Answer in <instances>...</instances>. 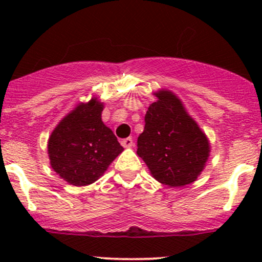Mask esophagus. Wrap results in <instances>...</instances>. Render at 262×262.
Masks as SVG:
<instances>
[{
  "mask_svg": "<svg viewBox=\"0 0 262 262\" xmlns=\"http://www.w3.org/2000/svg\"><path fill=\"white\" fill-rule=\"evenodd\" d=\"M121 144L124 148H132V146H133V139H132V138H125V139H123L121 141Z\"/></svg>",
  "mask_w": 262,
  "mask_h": 262,
  "instance_id": "esophagus-1",
  "label": "esophagus"
}]
</instances>
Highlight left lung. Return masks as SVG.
<instances>
[{"label":"left lung","instance_id":"obj_1","mask_svg":"<svg viewBox=\"0 0 262 262\" xmlns=\"http://www.w3.org/2000/svg\"><path fill=\"white\" fill-rule=\"evenodd\" d=\"M145 114L137 154L152 177L170 187L196 181L209 156V141L175 93L160 90Z\"/></svg>","mask_w":262,"mask_h":262}]
</instances>
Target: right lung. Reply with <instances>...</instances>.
Wrapping results in <instances>:
<instances>
[{"label":"right lung","mask_w":262,"mask_h":262,"mask_svg":"<svg viewBox=\"0 0 262 262\" xmlns=\"http://www.w3.org/2000/svg\"><path fill=\"white\" fill-rule=\"evenodd\" d=\"M102 111L103 103L96 97L79 103L48 140L53 170L70 185L87 186L97 181L124 150L102 122Z\"/></svg>","instance_id":"obj_1"}]
</instances>
